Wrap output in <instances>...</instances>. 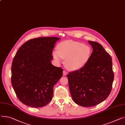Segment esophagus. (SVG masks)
Returning a JSON list of instances; mask_svg holds the SVG:
<instances>
[{
    "instance_id": "1",
    "label": "esophagus",
    "mask_w": 125,
    "mask_h": 125,
    "mask_svg": "<svg viewBox=\"0 0 125 125\" xmlns=\"http://www.w3.org/2000/svg\"><path fill=\"white\" fill-rule=\"evenodd\" d=\"M68 74V72L66 71L65 70H63V76H66Z\"/></svg>"
}]
</instances>
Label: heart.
<instances>
[{
  "instance_id": "heart-1",
  "label": "heart",
  "mask_w": 125,
  "mask_h": 125,
  "mask_svg": "<svg viewBox=\"0 0 125 125\" xmlns=\"http://www.w3.org/2000/svg\"><path fill=\"white\" fill-rule=\"evenodd\" d=\"M57 51L53 52L55 59L61 62L65 58L66 67L70 70H78L84 67L89 60L92 49L84 44L73 40L61 42L57 46Z\"/></svg>"
}]
</instances>
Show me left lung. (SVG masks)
Returning a JSON list of instances; mask_svg holds the SVG:
<instances>
[{
	"label": "left lung",
	"instance_id": "left-lung-1",
	"mask_svg": "<svg viewBox=\"0 0 125 125\" xmlns=\"http://www.w3.org/2000/svg\"><path fill=\"white\" fill-rule=\"evenodd\" d=\"M88 42L93 48L89 60L82 68L67 75L73 100L84 107L95 106L105 100L114 79L111 55L100 44Z\"/></svg>",
	"mask_w": 125,
	"mask_h": 125
}]
</instances>
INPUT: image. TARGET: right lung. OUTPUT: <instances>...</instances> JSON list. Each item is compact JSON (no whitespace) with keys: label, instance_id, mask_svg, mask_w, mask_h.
<instances>
[{"label":"right lung","instance_id":"1","mask_svg":"<svg viewBox=\"0 0 125 125\" xmlns=\"http://www.w3.org/2000/svg\"><path fill=\"white\" fill-rule=\"evenodd\" d=\"M57 37L30 39L20 47L11 65V81L18 99L33 107L46 105L53 97V87L63 69L51 64Z\"/></svg>","mask_w":125,"mask_h":125}]
</instances>
